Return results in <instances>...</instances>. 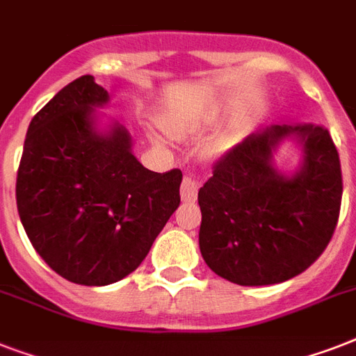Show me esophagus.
I'll return each mask as SVG.
<instances>
[{
    "mask_svg": "<svg viewBox=\"0 0 356 356\" xmlns=\"http://www.w3.org/2000/svg\"><path fill=\"white\" fill-rule=\"evenodd\" d=\"M197 190H200V179L195 175H184L183 183H181V200L192 203L197 200Z\"/></svg>",
    "mask_w": 356,
    "mask_h": 356,
    "instance_id": "34e87169",
    "label": "esophagus"
}]
</instances>
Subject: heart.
Wrapping results in <instances>:
<instances>
[{
    "mask_svg": "<svg viewBox=\"0 0 356 356\" xmlns=\"http://www.w3.org/2000/svg\"><path fill=\"white\" fill-rule=\"evenodd\" d=\"M164 127L173 134H179V136H190V134L195 133V127L194 125H190V123H183V122H177V120H172V118H166L164 120ZM151 140L155 142V144H164V140L159 136V134L151 133Z\"/></svg>",
    "mask_w": 356,
    "mask_h": 356,
    "instance_id": "1",
    "label": "heart"
}]
</instances>
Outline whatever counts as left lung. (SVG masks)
Listing matches in <instances>:
<instances>
[{"instance_id":"8db88e82","label":"left lung","mask_w":356,"mask_h":356,"mask_svg":"<svg viewBox=\"0 0 356 356\" xmlns=\"http://www.w3.org/2000/svg\"><path fill=\"white\" fill-rule=\"evenodd\" d=\"M286 141L302 151L282 170L275 155ZM201 257L240 286L279 284L314 262L337 227L342 170L323 125H271L248 134L197 194Z\"/></svg>"}]
</instances>
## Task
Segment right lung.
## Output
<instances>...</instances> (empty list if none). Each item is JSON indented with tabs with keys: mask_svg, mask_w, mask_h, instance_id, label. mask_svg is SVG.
Wrapping results in <instances>:
<instances>
[{
	"mask_svg": "<svg viewBox=\"0 0 356 356\" xmlns=\"http://www.w3.org/2000/svg\"><path fill=\"white\" fill-rule=\"evenodd\" d=\"M108 102L92 75L58 90L31 120L16 179L36 253L85 286L133 273L181 203V170L142 166L127 129L97 111Z\"/></svg>",
	"mask_w": 356,
	"mask_h": 356,
	"instance_id": "1",
	"label": "right lung"
}]
</instances>
